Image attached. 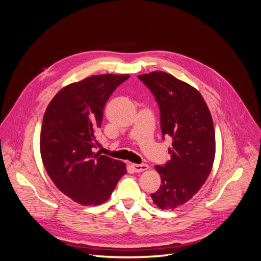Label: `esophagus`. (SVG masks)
I'll return each instance as SVG.
<instances>
[{
  "instance_id": "esophagus-1",
  "label": "esophagus",
  "mask_w": 261,
  "mask_h": 261,
  "mask_svg": "<svg viewBox=\"0 0 261 261\" xmlns=\"http://www.w3.org/2000/svg\"><path fill=\"white\" fill-rule=\"evenodd\" d=\"M132 168L135 172H144V171L148 170V165L147 164H132Z\"/></svg>"
}]
</instances>
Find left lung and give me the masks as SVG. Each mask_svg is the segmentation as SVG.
Returning <instances> with one entry per match:
<instances>
[{
    "instance_id": "obj_1",
    "label": "left lung",
    "mask_w": 261,
    "mask_h": 261,
    "mask_svg": "<svg viewBox=\"0 0 261 261\" xmlns=\"http://www.w3.org/2000/svg\"><path fill=\"white\" fill-rule=\"evenodd\" d=\"M160 109L162 138H172L171 160L155 165L161 185L151 194L158 207L173 210L199 191L207 180L216 154L215 126L199 91L165 72L138 76Z\"/></svg>"
}]
</instances>
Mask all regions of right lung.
Here are the masks:
<instances>
[{
  "label": "right lung",
  "mask_w": 261,
  "mask_h": 261,
  "mask_svg": "<svg viewBox=\"0 0 261 261\" xmlns=\"http://www.w3.org/2000/svg\"><path fill=\"white\" fill-rule=\"evenodd\" d=\"M129 75H94L67 85L51 100L42 121L40 152L60 191L84 206L106 202L125 163L94 153L108 99Z\"/></svg>",
  "instance_id": "right-lung-1"
}]
</instances>
